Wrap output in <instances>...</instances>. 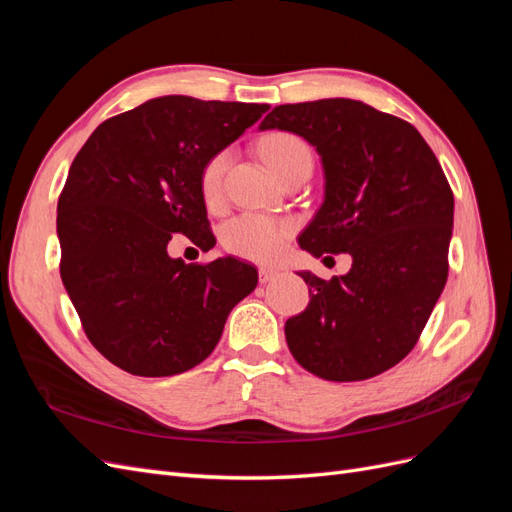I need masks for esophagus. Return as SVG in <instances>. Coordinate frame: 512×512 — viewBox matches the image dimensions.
Wrapping results in <instances>:
<instances>
[{
  "label": "esophagus",
  "mask_w": 512,
  "mask_h": 512,
  "mask_svg": "<svg viewBox=\"0 0 512 512\" xmlns=\"http://www.w3.org/2000/svg\"><path fill=\"white\" fill-rule=\"evenodd\" d=\"M277 275H280V271H277V269H271V267H260V271H258V277H260V284H267V282H273Z\"/></svg>",
  "instance_id": "34e87169"
}]
</instances>
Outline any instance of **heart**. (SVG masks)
Segmentation results:
<instances>
[{"mask_svg": "<svg viewBox=\"0 0 512 512\" xmlns=\"http://www.w3.org/2000/svg\"><path fill=\"white\" fill-rule=\"evenodd\" d=\"M265 156L280 177L299 166H314L312 149L301 136L290 132L271 134L265 141ZM230 153L220 151L211 156L200 170V194L207 205L220 203L224 192V175L228 170ZM292 220L271 213L247 211L232 218L222 230V243L228 252L247 260L271 262L284 252L288 239L294 235Z\"/></svg>", "mask_w": 512, "mask_h": 512, "instance_id": "obj_1", "label": "heart"}]
</instances>
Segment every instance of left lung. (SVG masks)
<instances>
[{
    "mask_svg": "<svg viewBox=\"0 0 512 512\" xmlns=\"http://www.w3.org/2000/svg\"><path fill=\"white\" fill-rule=\"evenodd\" d=\"M271 128L303 136L324 166V203L299 245L352 256L329 282L299 273L312 299L286 320L288 348L322 380L374 378L416 346L444 290L451 185L412 123L359 100L275 106L260 123Z\"/></svg>",
    "mask_w": 512,
    "mask_h": 512,
    "instance_id": "obj_1",
    "label": "left lung"
}]
</instances>
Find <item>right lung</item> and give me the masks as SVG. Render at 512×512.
<instances>
[{"mask_svg": "<svg viewBox=\"0 0 512 512\" xmlns=\"http://www.w3.org/2000/svg\"><path fill=\"white\" fill-rule=\"evenodd\" d=\"M269 104L164 96L102 121L57 203L59 273L83 331L132 376L183 374L218 346L230 309L258 284L232 256L185 265L173 232L215 245L200 194L205 162Z\"/></svg>", "mask_w": 512, "mask_h": 512, "instance_id": "obj_1", "label": "right lung"}]
</instances>
